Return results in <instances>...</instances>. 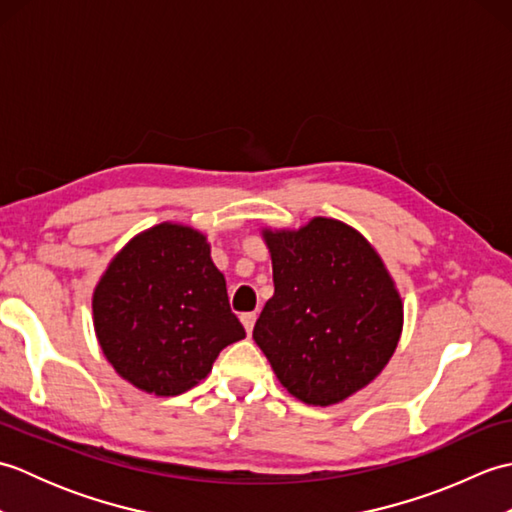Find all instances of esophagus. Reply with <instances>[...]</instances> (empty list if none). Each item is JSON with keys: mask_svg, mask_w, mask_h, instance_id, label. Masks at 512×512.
<instances>
[{"mask_svg": "<svg viewBox=\"0 0 512 512\" xmlns=\"http://www.w3.org/2000/svg\"><path fill=\"white\" fill-rule=\"evenodd\" d=\"M255 319H257L255 312H244L242 314V323H244V328H246L248 334L253 332V328H255Z\"/></svg>", "mask_w": 512, "mask_h": 512, "instance_id": "34e87169", "label": "esophagus"}]
</instances>
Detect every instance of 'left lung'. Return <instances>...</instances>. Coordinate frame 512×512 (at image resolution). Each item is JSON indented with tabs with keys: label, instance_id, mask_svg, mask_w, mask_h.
Instances as JSON below:
<instances>
[{
	"label": "left lung",
	"instance_id": "1",
	"mask_svg": "<svg viewBox=\"0 0 512 512\" xmlns=\"http://www.w3.org/2000/svg\"><path fill=\"white\" fill-rule=\"evenodd\" d=\"M275 295L253 339L279 383L306 405L350 398L383 372L402 332V299L374 246L345 222L264 228Z\"/></svg>",
	"mask_w": 512,
	"mask_h": 512
}]
</instances>
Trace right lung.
Returning a JSON list of instances; mask_svg holds the SVG:
<instances>
[{"label":"right lung","instance_id":"right-lung-1","mask_svg":"<svg viewBox=\"0 0 512 512\" xmlns=\"http://www.w3.org/2000/svg\"><path fill=\"white\" fill-rule=\"evenodd\" d=\"M92 312L116 374L156 396L189 391L246 336L206 235L173 222L129 239L96 284Z\"/></svg>","mask_w":512,"mask_h":512}]
</instances>
